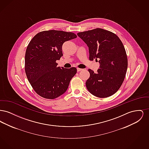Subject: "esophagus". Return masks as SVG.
Returning a JSON list of instances; mask_svg holds the SVG:
<instances>
[{
	"label": "esophagus",
	"instance_id": "34e87169",
	"mask_svg": "<svg viewBox=\"0 0 149 149\" xmlns=\"http://www.w3.org/2000/svg\"><path fill=\"white\" fill-rule=\"evenodd\" d=\"M81 70H83V69H80V68H77V71L79 72V71H81Z\"/></svg>",
	"mask_w": 149,
	"mask_h": 149
}]
</instances>
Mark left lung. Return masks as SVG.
<instances>
[{
	"label": "left lung",
	"mask_w": 149,
	"mask_h": 149,
	"mask_svg": "<svg viewBox=\"0 0 149 149\" xmlns=\"http://www.w3.org/2000/svg\"><path fill=\"white\" fill-rule=\"evenodd\" d=\"M77 35L89 48V60H98L99 69L95 73L88 71L90 77L86 81L88 91L95 97L106 98L120 89L127 69L126 52L119 37L113 33L96 29Z\"/></svg>",
	"instance_id": "1"
}]
</instances>
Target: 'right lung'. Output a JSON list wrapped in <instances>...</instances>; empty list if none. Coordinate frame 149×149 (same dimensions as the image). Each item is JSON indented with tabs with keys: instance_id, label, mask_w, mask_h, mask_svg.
Masks as SVG:
<instances>
[{
	"instance_id": "1",
	"label": "right lung",
	"mask_w": 149,
	"mask_h": 149,
	"mask_svg": "<svg viewBox=\"0 0 149 149\" xmlns=\"http://www.w3.org/2000/svg\"><path fill=\"white\" fill-rule=\"evenodd\" d=\"M77 37L72 32L45 31L35 36L29 43L25 55V71L29 83L41 97L55 99L68 89L77 68L57 67L56 61L63 55V43Z\"/></svg>"
}]
</instances>
